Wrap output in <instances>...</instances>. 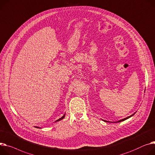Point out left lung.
<instances>
[{
	"label": "left lung",
	"mask_w": 155,
	"mask_h": 155,
	"mask_svg": "<svg viewBox=\"0 0 155 155\" xmlns=\"http://www.w3.org/2000/svg\"><path fill=\"white\" fill-rule=\"evenodd\" d=\"M135 114V113L134 114H132V115H131L130 116H129V117H127V118H124V119H122V120H119V121H118V122H122V121H124V120H127V119H128V118H130V117H131L132 116H133ZM105 122H108V121H105V120H104Z\"/></svg>",
	"instance_id": "8db88e82"
}]
</instances>
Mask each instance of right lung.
<instances>
[{
  "instance_id": "1",
  "label": "right lung",
  "mask_w": 155,
  "mask_h": 155,
  "mask_svg": "<svg viewBox=\"0 0 155 155\" xmlns=\"http://www.w3.org/2000/svg\"><path fill=\"white\" fill-rule=\"evenodd\" d=\"M64 116H65V115H64L61 118H59L58 120H57L56 121H55V122H58V121H59V120H62V119H63L64 118Z\"/></svg>"
}]
</instances>
